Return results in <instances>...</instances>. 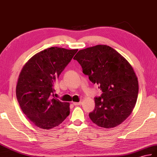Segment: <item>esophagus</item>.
<instances>
[{
    "mask_svg": "<svg viewBox=\"0 0 157 157\" xmlns=\"http://www.w3.org/2000/svg\"><path fill=\"white\" fill-rule=\"evenodd\" d=\"M73 104H74V105H79L82 104V102H81V101H79V102H74Z\"/></svg>",
    "mask_w": 157,
    "mask_h": 157,
    "instance_id": "34e87169",
    "label": "esophagus"
}]
</instances>
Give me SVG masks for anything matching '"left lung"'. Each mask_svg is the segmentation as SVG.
Segmentation results:
<instances>
[{
	"label": "left lung",
	"instance_id": "left-lung-1",
	"mask_svg": "<svg viewBox=\"0 0 157 157\" xmlns=\"http://www.w3.org/2000/svg\"><path fill=\"white\" fill-rule=\"evenodd\" d=\"M74 59L103 92L94 98L96 106L89 114L91 120L105 128L120 124L132 113L138 98V81L132 65L105 45L79 50Z\"/></svg>",
	"mask_w": 157,
	"mask_h": 157
}]
</instances>
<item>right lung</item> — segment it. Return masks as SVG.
Returning <instances> with one entry per match:
<instances>
[{
	"label": "right lung",
	"mask_w": 157,
	"mask_h": 157,
	"mask_svg": "<svg viewBox=\"0 0 157 157\" xmlns=\"http://www.w3.org/2000/svg\"><path fill=\"white\" fill-rule=\"evenodd\" d=\"M78 49L52 47L33 56L18 79L16 96L22 111L36 126L49 130L70 113V103L53 97L54 84Z\"/></svg>",
	"instance_id": "obj_1"
}]
</instances>
